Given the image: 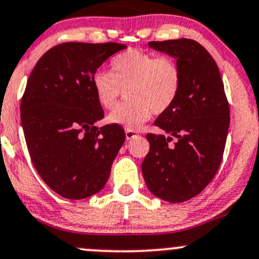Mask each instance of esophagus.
<instances>
[{
	"label": "esophagus",
	"instance_id": "esophagus-1",
	"mask_svg": "<svg viewBox=\"0 0 259 259\" xmlns=\"http://www.w3.org/2000/svg\"><path fill=\"white\" fill-rule=\"evenodd\" d=\"M134 137H137V133L133 132V130H125V138H126V140H132Z\"/></svg>",
	"mask_w": 259,
	"mask_h": 259
}]
</instances>
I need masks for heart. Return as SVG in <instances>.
Listing matches in <instances>:
<instances>
[{
  "mask_svg": "<svg viewBox=\"0 0 259 259\" xmlns=\"http://www.w3.org/2000/svg\"><path fill=\"white\" fill-rule=\"evenodd\" d=\"M111 72L99 70L91 85L96 100L111 109L125 90V103L106 116L111 125L138 130L153 113H165L171 108L182 89V70L169 56H155L139 50H127L111 60Z\"/></svg>",
  "mask_w": 259,
  "mask_h": 259,
  "instance_id": "1",
  "label": "heart"
}]
</instances>
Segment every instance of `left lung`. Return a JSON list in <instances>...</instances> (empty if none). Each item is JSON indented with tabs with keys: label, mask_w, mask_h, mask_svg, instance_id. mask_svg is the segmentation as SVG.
Instances as JSON below:
<instances>
[{
	"label": "left lung",
	"mask_w": 259,
	"mask_h": 259,
	"mask_svg": "<svg viewBox=\"0 0 259 259\" xmlns=\"http://www.w3.org/2000/svg\"><path fill=\"white\" fill-rule=\"evenodd\" d=\"M148 45L177 60L182 89L171 108L154 121L170 137L146 135L150 150L143 160V177L155 197L182 203L199 194L221 165L229 129V105L218 66L200 44L178 38ZM173 137L177 142L169 147Z\"/></svg>",
	"instance_id": "1"
}]
</instances>
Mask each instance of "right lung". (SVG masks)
<instances>
[{"mask_svg":"<svg viewBox=\"0 0 259 259\" xmlns=\"http://www.w3.org/2000/svg\"><path fill=\"white\" fill-rule=\"evenodd\" d=\"M121 44L66 42L50 49L33 67L21 100V124L31 160L61 197L83 199L108 182L125 142L121 126L96 127L104 110L91 79Z\"/></svg>","mask_w":259,"mask_h":259,"instance_id":"obj_1","label":"right lung"}]
</instances>
